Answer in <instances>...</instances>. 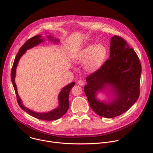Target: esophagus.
<instances>
[{"label": "esophagus", "instance_id": "34e87169", "mask_svg": "<svg viewBox=\"0 0 153 153\" xmlns=\"http://www.w3.org/2000/svg\"><path fill=\"white\" fill-rule=\"evenodd\" d=\"M77 83H78L79 85L82 86V85H84L85 82H84V81H83L82 80H78V81H77Z\"/></svg>", "mask_w": 153, "mask_h": 153}]
</instances>
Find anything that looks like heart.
Segmentation results:
<instances>
[{
	"label": "heart",
	"mask_w": 153,
	"mask_h": 153,
	"mask_svg": "<svg viewBox=\"0 0 153 153\" xmlns=\"http://www.w3.org/2000/svg\"><path fill=\"white\" fill-rule=\"evenodd\" d=\"M107 56L106 48L103 45H91L78 53L76 60L84 63L86 70L93 72L99 69L105 62Z\"/></svg>",
	"instance_id": "b5f03b06"
}]
</instances>
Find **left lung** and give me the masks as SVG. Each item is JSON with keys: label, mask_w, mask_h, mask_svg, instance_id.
<instances>
[{"label": "left lung", "mask_w": 153, "mask_h": 153, "mask_svg": "<svg viewBox=\"0 0 153 153\" xmlns=\"http://www.w3.org/2000/svg\"><path fill=\"white\" fill-rule=\"evenodd\" d=\"M141 72V63L135 51L122 37H112L110 59L86 77L84 91L93 110L106 118L117 117L128 111L139 97ZM107 84L112 87L117 96L109 104L95 98L96 93Z\"/></svg>", "instance_id": "8db88e82"}]
</instances>
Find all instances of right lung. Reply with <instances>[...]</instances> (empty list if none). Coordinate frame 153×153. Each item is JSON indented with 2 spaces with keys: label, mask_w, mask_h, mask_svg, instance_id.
Wrapping results in <instances>:
<instances>
[{
  "label": "right lung",
  "mask_w": 153,
  "mask_h": 153,
  "mask_svg": "<svg viewBox=\"0 0 153 153\" xmlns=\"http://www.w3.org/2000/svg\"><path fill=\"white\" fill-rule=\"evenodd\" d=\"M50 38V37H49ZM52 40L53 39H51ZM43 41V39H41V36L40 35H37L35 36L30 39H29L27 42L24 43V44L20 47L19 49V51H18L16 56L15 57L13 65L12 67V70H11V82L14 87V89L15 91L16 98H17V101L20 106V107L23 110L26 111L27 113H28L30 115L32 116L33 117L40 119V120H57L61 117H62L65 113H67L68 111V108H69V94L70 92L71 89L73 88V87L75 85V82H72L70 84H68L67 86L62 90L61 92L60 93L59 95V106L57 107L55 110L50 111L48 113H37L36 112H34L30 110H29L28 108L25 107L22 103V101L20 98L19 97L17 91V87L14 81V78L16 76V70L17 63L19 62V60L20 58V57L22 56L27 50H28L30 48H33V47L36 46L38 45L39 43L42 42ZM55 42H57L58 40L54 39Z\"/></svg>",
  "instance_id": "1"
}]
</instances>
